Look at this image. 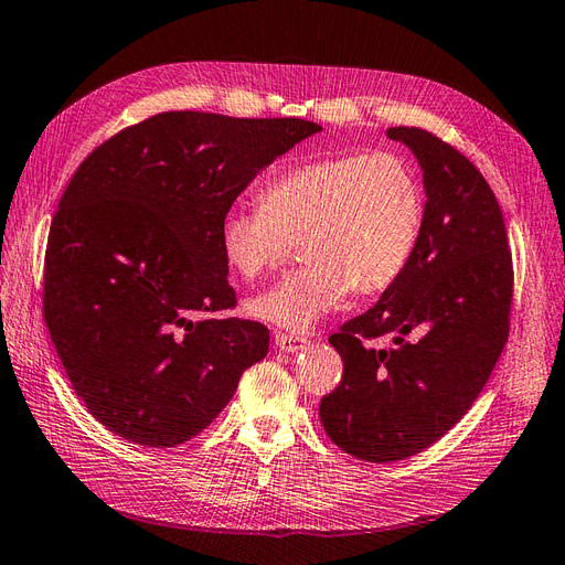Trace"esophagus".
I'll list each match as a JSON object with an SVG mask.
<instances>
[{
  "label": "esophagus",
  "instance_id": "1",
  "mask_svg": "<svg viewBox=\"0 0 565 565\" xmlns=\"http://www.w3.org/2000/svg\"><path fill=\"white\" fill-rule=\"evenodd\" d=\"M274 341H277L279 351H286V353H296V351H302L308 345V339L306 337H298V334H284V331H277V337H274Z\"/></svg>",
  "mask_w": 565,
  "mask_h": 565
}]
</instances>
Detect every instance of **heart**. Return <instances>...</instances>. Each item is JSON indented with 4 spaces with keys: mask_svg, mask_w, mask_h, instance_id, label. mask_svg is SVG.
I'll use <instances>...</instances> for the list:
<instances>
[{
    "mask_svg": "<svg viewBox=\"0 0 565 565\" xmlns=\"http://www.w3.org/2000/svg\"><path fill=\"white\" fill-rule=\"evenodd\" d=\"M425 193L398 152L308 159L269 179L259 207L228 210L220 222L226 265L243 279L277 267L300 241L306 265L250 300V315L286 331H308L345 294H380L415 253Z\"/></svg>",
    "mask_w": 565,
    "mask_h": 565,
    "instance_id": "1",
    "label": "heart"
}]
</instances>
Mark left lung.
<instances>
[{"instance_id":"obj_1","label":"left lung","mask_w":565,"mask_h":565,"mask_svg":"<svg viewBox=\"0 0 565 565\" xmlns=\"http://www.w3.org/2000/svg\"><path fill=\"white\" fill-rule=\"evenodd\" d=\"M386 136L420 162L423 231L377 306L329 337L343 377L320 403L329 439L367 462L425 451L470 411L509 341L513 302L503 214L480 169L425 128ZM413 330L418 339L408 342ZM386 333L392 350L364 345Z\"/></svg>"}]
</instances>
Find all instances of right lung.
I'll use <instances>...</instances> for the list:
<instances>
[{
	"instance_id": "1",
	"label": "right lung",
	"mask_w": 565,
	"mask_h": 565,
	"mask_svg": "<svg viewBox=\"0 0 565 565\" xmlns=\"http://www.w3.org/2000/svg\"><path fill=\"white\" fill-rule=\"evenodd\" d=\"M317 131L294 117L162 111L76 169L50 226L42 315L76 396L117 437L193 439L267 355L265 324L216 317L236 308L220 222Z\"/></svg>"
}]
</instances>
